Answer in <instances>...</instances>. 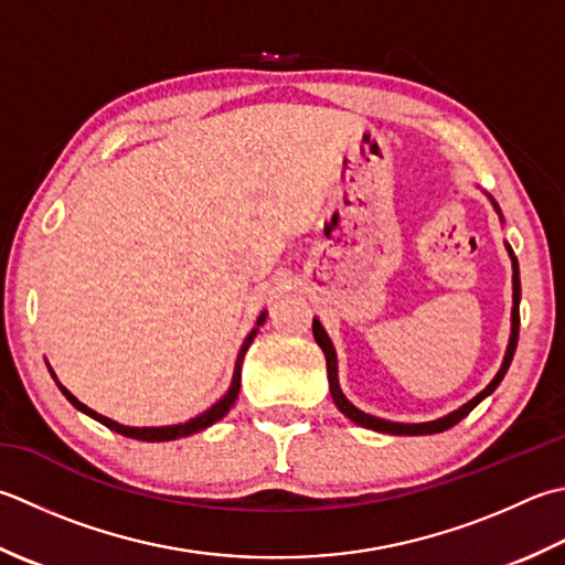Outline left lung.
Listing matches in <instances>:
<instances>
[{
    "label": "left lung",
    "instance_id": "left-lung-1",
    "mask_svg": "<svg viewBox=\"0 0 565 565\" xmlns=\"http://www.w3.org/2000/svg\"><path fill=\"white\" fill-rule=\"evenodd\" d=\"M492 201V198H490ZM494 210L500 213V207H497V203L492 201ZM502 215V213H500ZM507 252H510L512 257V269H514V276H512V284H514V306H512V338H510V345H507V355H504V362L500 372L494 374V380L484 386V390L475 396V399H470L468 404H462L460 408H456V412L444 416V418H436V422H426V424H396V422H386V418H377L372 414H364L360 412L358 406H352L348 402V396L342 394L340 384H338V358H335V348L333 342H330L328 333L323 330V326H320V320L313 318V338L320 345V350H323L326 355V362H328V382H330V394H333V402L335 406L340 408L342 414H345L350 422H355L358 426H364V428H372V430H380V434H392V436H426V434H440V430H448L450 426H456L458 422H462L475 406H478L484 396H490L497 386H500V382L504 380L507 370H510L512 364V358H514V350H516V340H519V298H522V286H519V264H516V257L512 247L507 245Z\"/></svg>",
    "mask_w": 565,
    "mask_h": 565
}]
</instances>
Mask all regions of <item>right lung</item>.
<instances>
[{
	"label": "right lung",
	"instance_id": "add662e5",
	"mask_svg": "<svg viewBox=\"0 0 565 565\" xmlns=\"http://www.w3.org/2000/svg\"><path fill=\"white\" fill-rule=\"evenodd\" d=\"M264 320H267V311H264L259 318H257V328L252 330V333L245 338V342H242V348H239V355H237V362H235V374H232V384H230V390H227V394L223 396V399H220L215 406H210L207 412H203L201 416H195V418H191V422H185V424H175V426H151V428H135V426H121V424H117V422H113V418H107V416H103V414H97V412H93L90 406H85L83 402H77L75 396L65 390V386L55 380V374H53V370H51V374H53V380H55V384H58V390L65 394V399H68L77 412H83V414H87L90 418H95V422H99L103 426H107L109 430H117V434H121V436H127V438H137V440H147V444H161V440H175V438H185V436H193V434H198V430H203V428H207V426H213L215 422H220V418H223L230 408H232V404H235V399H237V394H239V380H242V360H245V352L249 350V345H252V340H254V335H257V330H259V326L264 323Z\"/></svg>",
	"mask_w": 565,
	"mask_h": 565
}]
</instances>
